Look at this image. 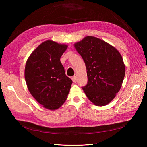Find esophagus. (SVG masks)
<instances>
[{
    "label": "esophagus",
    "mask_w": 147,
    "mask_h": 147,
    "mask_svg": "<svg viewBox=\"0 0 147 147\" xmlns=\"http://www.w3.org/2000/svg\"><path fill=\"white\" fill-rule=\"evenodd\" d=\"M72 80H73V82L74 83H76L77 82V78H76V76H74L72 77Z\"/></svg>",
    "instance_id": "esophagus-1"
}]
</instances>
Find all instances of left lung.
Here are the masks:
<instances>
[{
  "label": "left lung",
  "instance_id": "1",
  "mask_svg": "<svg viewBox=\"0 0 147 147\" xmlns=\"http://www.w3.org/2000/svg\"><path fill=\"white\" fill-rule=\"evenodd\" d=\"M85 61L88 83L83 90L96 106L109 104L119 91L125 76V65L114 47L95 36H87L74 44Z\"/></svg>",
  "mask_w": 147,
  "mask_h": 147
}]
</instances>
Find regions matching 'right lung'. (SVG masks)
Returning a JSON list of instances; mask_svg holds the SVG:
<instances>
[{"instance_id":"obj_1","label":"right lung","mask_w":147,"mask_h":147,"mask_svg":"<svg viewBox=\"0 0 147 147\" xmlns=\"http://www.w3.org/2000/svg\"><path fill=\"white\" fill-rule=\"evenodd\" d=\"M67 47L46 40L34 50L26 62L24 78L28 89L49 110H56L63 105L73 83L65 75L60 61Z\"/></svg>"}]
</instances>
